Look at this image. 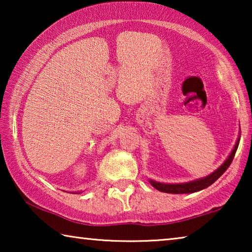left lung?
Here are the masks:
<instances>
[{
  "mask_svg": "<svg viewBox=\"0 0 252 252\" xmlns=\"http://www.w3.org/2000/svg\"><path fill=\"white\" fill-rule=\"evenodd\" d=\"M239 141H240V136L238 138L231 153H230L229 157L227 158V160H225L223 163L216 170V171H213L207 177L197 179V180H193V181L185 182V183H162L159 181L152 180V179H149V182H150L151 186L153 188H156L157 190L165 193H176V194L193 193V192H198L200 190L206 189V188H208L209 186H211L213 182L218 180V179L222 176L225 170L229 168V165L231 164L233 157L236 155V151L239 146Z\"/></svg>",
  "mask_w": 252,
  "mask_h": 252,
  "instance_id": "8db88e82",
  "label": "left lung"
}]
</instances>
